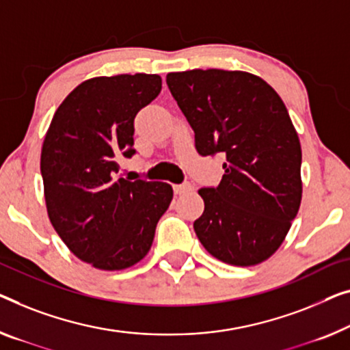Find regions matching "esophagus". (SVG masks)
<instances>
[{"instance_id":"34e87169","label":"esophagus","mask_w":350,"mask_h":350,"mask_svg":"<svg viewBox=\"0 0 350 350\" xmlns=\"http://www.w3.org/2000/svg\"><path fill=\"white\" fill-rule=\"evenodd\" d=\"M173 189H174L176 195H184V193L193 190V185L191 184H177V185H173Z\"/></svg>"}]
</instances>
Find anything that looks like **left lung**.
I'll return each mask as SVG.
<instances>
[{
	"label": "left lung",
	"mask_w": 350,
	"mask_h": 350,
	"mask_svg": "<svg viewBox=\"0 0 350 350\" xmlns=\"http://www.w3.org/2000/svg\"><path fill=\"white\" fill-rule=\"evenodd\" d=\"M201 155L221 152L217 189H200L193 223L213 258L250 267L281 247L301 202V148L288 108L267 81L243 70L195 69L166 75Z\"/></svg>",
	"instance_id": "1"
}]
</instances>
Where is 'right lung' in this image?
I'll return each mask as SVG.
<instances>
[{"label": "right lung", "mask_w": 350, "mask_h": 350, "mask_svg": "<svg viewBox=\"0 0 350 350\" xmlns=\"http://www.w3.org/2000/svg\"><path fill=\"white\" fill-rule=\"evenodd\" d=\"M161 91L157 74L94 77L56 109L40 154L46 213L67 248L98 270H124L152 247L173 200L166 182L129 180L133 119Z\"/></svg>", "instance_id": "add662e5"}]
</instances>
